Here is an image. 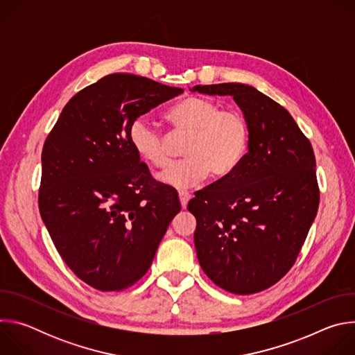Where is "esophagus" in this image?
<instances>
[{"label": "esophagus", "instance_id": "obj_1", "mask_svg": "<svg viewBox=\"0 0 355 355\" xmlns=\"http://www.w3.org/2000/svg\"><path fill=\"white\" fill-rule=\"evenodd\" d=\"M178 198H180L181 208L185 209V208H187V204H188V200L191 199V193H189L188 191H180V192H178Z\"/></svg>", "mask_w": 355, "mask_h": 355}]
</instances>
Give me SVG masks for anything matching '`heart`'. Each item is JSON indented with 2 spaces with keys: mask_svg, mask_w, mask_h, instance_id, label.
Masks as SVG:
<instances>
[{
  "mask_svg": "<svg viewBox=\"0 0 355 355\" xmlns=\"http://www.w3.org/2000/svg\"><path fill=\"white\" fill-rule=\"evenodd\" d=\"M171 136L184 137V159L171 163L157 175L162 184L189 188L211 173L216 180L230 177L244 162L250 148V125L243 114L222 110L216 101L188 96L167 115ZM129 141L135 153L150 166L162 168L170 160L171 140L144 118L133 121Z\"/></svg>",
  "mask_w": 355,
  "mask_h": 355,
  "instance_id": "heart-1",
  "label": "heart"
}]
</instances>
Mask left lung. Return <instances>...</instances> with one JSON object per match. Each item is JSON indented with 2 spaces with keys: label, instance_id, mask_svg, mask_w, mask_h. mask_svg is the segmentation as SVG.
<instances>
[{
  "label": "left lung",
  "instance_id": "1",
  "mask_svg": "<svg viewBox=\"0 0 355 355\" xmlns=\"http://www.w3.org/2000/svg\"><path fill=\"white\" fill-rule=\"evenodd\" d=\"M232 95L250 125V148L227 178L195 192L188 211L204 272L236 295L261 292L295 264L316 218L320 191L309 139L291 114L254 87L195 85Z\"/></svg>",
  "mask_w": 355,
  "mask_h": 355
}]
</instances>
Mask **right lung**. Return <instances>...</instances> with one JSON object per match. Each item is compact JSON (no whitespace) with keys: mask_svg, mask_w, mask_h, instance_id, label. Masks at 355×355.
<instances>
[{"mask_svg":"<svg viewBox=\"0 0 355 355\" xmlns=\"http://www.w3.org/2000/svg\"><path fill=\"white\" fill-rule=\"evenodd\" d=\"M182 92L140 76H105L69 101L44 140L40 216L67 267L98 291L137 282L181 211L174 189L135 153L129 129Z\"/></svg>","mask_w":355,"mask_h":355,"instance_id":"1","label":"right lung"}]
</instances>
